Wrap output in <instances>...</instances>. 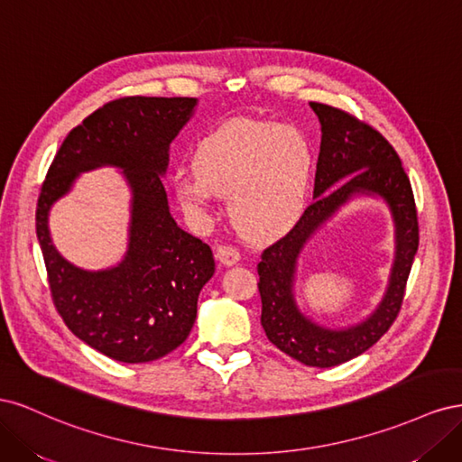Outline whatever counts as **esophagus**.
<instances>
[{
    "mask_svg": "<svg viewBox=\"0 0 462 462\" xmlns=\"http://www.w3.org/2000/svg\"><path fill=\"white\" fill-rule=\"evenodd\" d=\"M216 258L223 265H233V263H236V262L241 260V253L235 246H231V245H221L216 250Z\"/></svg>",
    "mask_w": 462,
    "mask_h": 462,
    "instance_id": "34e87169",
    "label": "esophagus"
}]
</instances>
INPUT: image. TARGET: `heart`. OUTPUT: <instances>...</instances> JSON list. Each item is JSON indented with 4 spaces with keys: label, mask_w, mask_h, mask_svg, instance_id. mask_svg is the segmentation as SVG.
Listing matches in <instances>:
<instances>
[{
    "label": "heart",
    "mask_w": 462,
    "mask_h": 462,
    "mask_svg": "<svg viewBox=\"0 0 462 462\" xmlns=\"http://www.w3.org/2000/svg\"><path fill=\"white\" fill-rule=\"evenodd\" d=\"M314 152L306 134L270 121H233L206 136L194 171L173 179L179 204L206 217L214 197L229 199L233 223L250 239H272L295 226L309 199Z\"/></svg>",
    "instance_id": "b5f03b06"
}]
</instances>
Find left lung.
<instances>
[{
	"label": "left lung",
	"instance_id": "obj_1",
	"mask_svg": "<svg viewBox=\"0 0 462 462\" xmlns=\"http://www.w3.org/2000/svg\"><path fill=\"white\" fill-rule=\"evenodd\" d=\"M310 107L321 125L316 200L304 209L295 227L262 253L260 321L279 351L306 366L331 368L366 353L395 321L418 250V217L411 180L393 146L370 125L343 109L318 102H310ZM358 193L380 196L390 206L396 226V260L378 309L360 325L331 330L300 312L294 300L296 262L310 236Z\"/></svg>",
	"mask_w": 462,
	"mask_h": 462
}]
</instances>
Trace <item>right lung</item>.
<instances>
[{"mask_svg":"<svg viewBox=\"0 0 462 462\" xmlns=\"http://www.w3.org/2000/svg\"><path fill=\"white\" fill-rule=\"evenodd\" d=\"M194 107L197 97L107 102L67 134L38 199L36 235L55 309L80 341L127 365L158 360L189 337L200 291L216 272L209 246L171 217L162 183L170 144ZM102 164L119 166L130 183V246L114 269L87 273L52 246L47 216L80 172Z\"/></svg>","mask_w":462,"mask_h":462,"instance_id":"obj_1","label":"right lung"}]
</instances>
